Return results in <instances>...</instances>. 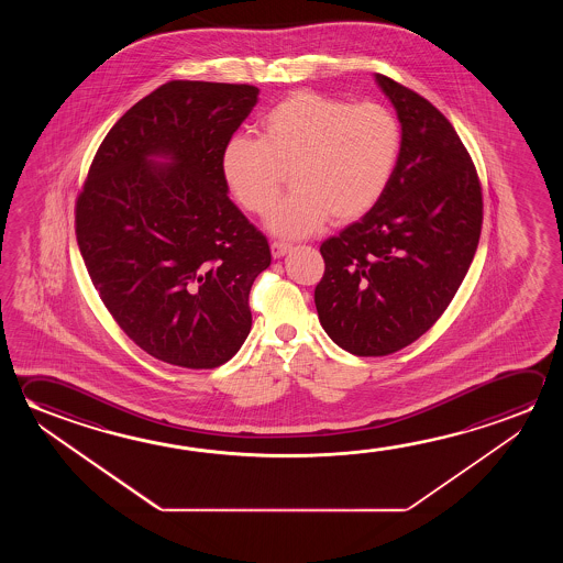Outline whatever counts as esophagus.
Here are the masks:
<instances>
[{
  "instance_id": "esophagus-1",
  "label": "esophagus",
  "mask_w": 563,
  "mask_h": 563,
  "mask_svg": "<svg viewBox=\"0 0 563 563\" xmlns=\"http://www.w3.org/2000/svg\"><path fill=\"white\" fill-rule=\"evenodd\" d=\"M288 250H290V245L283 243V241H273L271 243V255L275 258L283 257Z\"/></svg>"
}]
</instances>
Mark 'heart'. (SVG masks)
Segmentation results:
<instances>
[{"mask_svg": "<svg viewBox=\"0 0 563 563\" xmlns=\"http://www.w3.org/2000/svg\"><path fill=\"white\" fill-rule=\"evenodd\" d=\"M400 148V123L385 106L298 90L263 115L261 137L225 143L223 178L245 212L267 216L288 173L292 192L271 213L268 228L298 240L330 218L351 223L369 213L387 192Z\"/></svg>", "mask_w": 563, "mask_h": 563, "instance_id": "b5f03b06", "label": "heart"}]
</instances>
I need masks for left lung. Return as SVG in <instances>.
Wrapping results in <instances>:
<instances>
[{"label": "left lung", "mask_w": 563, "mask_h": 563, "mask_svg": "<svg viewBox=\"0 0 563 563\" xmlns=\"http://www.w3.org/2000/svg\"><path fill=\"white\" fill-rule=\"evenodd\" d=\"M402 125L387 192L360 222L322 243L313 302L341 350L380 357L402 350L445 312L479 245L477 168L442 111L377 75Z\"/></svg>", "instance_id": "left-lung-1"}]
</instances>
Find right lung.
<instances>
[{
	"instance_id": "right-lung-1",
	"label": "right lung",
	"mask_w": 563,
	"mask_h": 563,
	"mask_svg": "<svg viewBox=\"0 0 563 563\" xmlns=\"http://www.w3.org/2000/svg\"><path fill=\"white\" fill-rule=\"evenodd\" d=\"M257 96L250 84H163L111 128L76 198V240L103 306L176 367H220L250 335L251 286L271 250L228 198L222 153Z\"/></svg>"
}]
</instances>
